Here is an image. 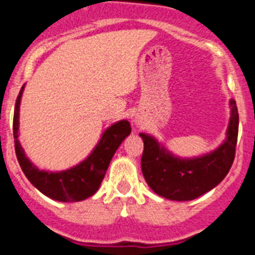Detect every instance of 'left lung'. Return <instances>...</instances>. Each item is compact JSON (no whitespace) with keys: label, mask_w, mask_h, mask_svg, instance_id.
Wrapping results in <instances>:
<instances>
[{"label":"left lung","mask_w":255,"mask_h":255,"mask_svg":"<svg viewBox=\"0 0 255 255\" xmlns=\"http://www.w3.org/2000/svg\"><path fill=\"white\" fill-rule=\"evenodd\" d=\"M231 117L226 141L213 152L194 159H179L165 150L153 137L139 133L143 139L142 174L156 194L173 201H192L216 187L228 175L235 157L239 113L230 100Z\"/></svg>","instance_id":"obj_1"}]
</instances>
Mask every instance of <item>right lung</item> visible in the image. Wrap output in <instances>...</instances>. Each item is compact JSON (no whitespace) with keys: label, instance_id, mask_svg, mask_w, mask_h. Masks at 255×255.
Here are the masks:
<instances>
[{"label":"right lung","instance_id":"add662e5","mask_svg":"<svg viewBox=\"0 0 255 255\" xmlns=\"http://www.w3.org/2000/svg\"><path fill=\"white\" fill-rule=\"evenodd\" d=\"M22 90L16 99L15 113H13V138H15V152L17 161L24 171L25 176L43 194L59 202H79L93 196L99 189L112 157L116 153L119 144L130 133V125L128 121L114 123L103 133L99 143L88 156V159L76 166L65 171L39 170L30 162L19 142V108Z\"/></svg>","mask_w":255,"mask_h":255}]
</instances>
